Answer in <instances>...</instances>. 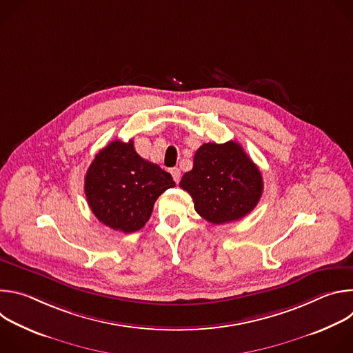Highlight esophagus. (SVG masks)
Segmentation results:
<instances>
[{
	"label": "esophagus",
	"mask_w": 353,
	"mask_h": 353,
	"mask_svg": "<svg viewBox=\"0 0 353 353\" xmlns=\"http://www.w3.org/2000/svg\"><path fill=\"white\" fill-rule=\"evenodd\" d=\"M170 173H172V176H173V180H174L176 183H179V181H180V176H181L180 169H179V168H173V169L170 170Z\"/></svg>",
	"instance_id": "obj_1"
}]
</instances>
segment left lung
<instances>
[{"label":"left lung","instance_id":"8db88e82","mask_svg":"<svg viewBox=\"0 0 353 353\" xmlns=\"http://www.w3.org/2000/svg\"><path fill=\"white\" fill-rule=\"evenodd\" d=\"M180 187L194 201L195 211L214 225L239 221L256 208L263 194V176L257 165L234 141L201 145L192 169Z\"/></svg>","mask_w":353,"mask_h":353}]
</instances>
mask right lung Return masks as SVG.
Wrapping results in <instances>:
<instances>
[{"mask_svg":"<svg viewBox=\"0 0 353 353\" xmlns=\"http://www.w3.org/2000/svg\"><path fill=\"white\" fill-rule=\"evenodd\" d=\"M174 185L170 173L137 154L132 139H116L105 146L85 176V195L93 215L124 233L143 228L158 196Z\"/></svg>","mask_w":353,"mask_h":353,"instance_id":"1","label":"right lung"}]
</instances>
